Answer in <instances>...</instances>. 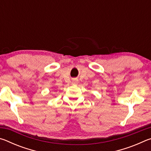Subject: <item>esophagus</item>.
Masks as SVG:
<instances>
[{"label": "esophagus", "instance_id": "esophagus-1", "mask_svg": "<svg viewBox=\"0 0 151 151\" xmlns=\"http://www.w3.org/2000/svg\"><path fill=\"white\" fill-rule=\"evenodd\" d=\"M78 83V80L76 78H74L73 79V84H76Z\"/></svg>", "mask_w": 151, "mask_h": 151}]
</instances>
